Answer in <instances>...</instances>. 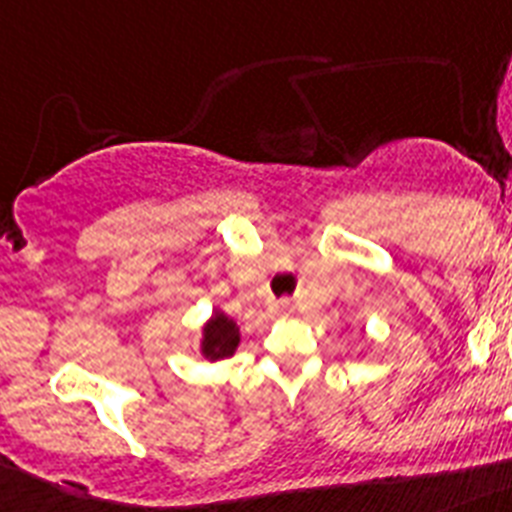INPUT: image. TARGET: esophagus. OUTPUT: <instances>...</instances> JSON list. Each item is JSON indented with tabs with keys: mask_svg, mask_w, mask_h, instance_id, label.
<instances>
[{
	"mask_svg": "<svg viewBox=\"0 0 512 512\" xmlns=\"http://www.w3.org/2000/svg\"><path fill=\"white\" fill-rule=\"evenodd\" d=\"M270 310H273V315H289L292 313V302H289V299H281V302H273Z\"/></svg>",
	"mask_w": 512,
	"mask_h": 512,
	"instance_id": "1",
	"label": "esophagus"
}]
</instances>
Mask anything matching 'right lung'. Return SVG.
I'll return each mask as SVG.
<instances>
[{"label":"right lung","instance_id":"right-lung-1","mask_svg":"<svg viewBox=\"0 0 512 512\" xmlns=\"http://www.w3.org/2000/svg\"><path fill=\"white\" fill-rule=\"evenodd\" d=\"M242 342V331L239 323L226 315L220 307H215L213 315L202 323V334H199V355L205 357L207 363H218L226 360L236 352Z\"/></svg>","mask_w":512,"mask_h":512}]
</instances>
